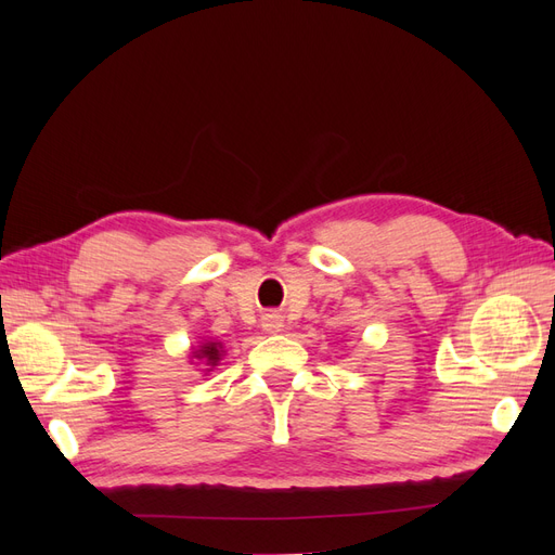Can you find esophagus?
I'll list each match as a JSON object with an SVG mask.
<instances>
[{"label": "esophagus", "instance_id": "esophagus-1", "mask_svg": "<svg viewBox=\"0 0 555 555\" xmlns=\"http://www.w3.org/2000/svg\"><path fill=\"white\" fill-rule=\"evenodd\" d=\"M261 328H263L266 333H280V331H284V319H282V314H275V312L263 314Z\"/></svg>", "mask_w": 555, "mask_h": 555}]
</instances>
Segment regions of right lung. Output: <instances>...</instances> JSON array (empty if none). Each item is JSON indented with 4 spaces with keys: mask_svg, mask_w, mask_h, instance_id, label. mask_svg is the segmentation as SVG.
Returning <instances> with one entry per match:
<instances>
[{
    "mask_svg": "<svg viewBox=\"0 0 555 555\" xmlns=\"http://www.w3.org/2000/svg\"><path fill=\"white\" fill-rule=\"evenodd\" d=\"M224 345L220 340H212V338H204L198 345H194L190 349V361H198V371L204 375H210L220 361L224 359Z\"/></svg>",
    "mask_w": 555,
    "mask_h": 555,
    "instance_id": "1",
    "label": "right lung"
}]
</instances>
